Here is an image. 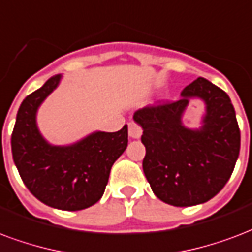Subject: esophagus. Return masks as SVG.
<instances>
[{
	"instance_id": "obj_1",
	"label": "esophagus",
	"mask_w": 252,
	"mask_h": 252,
	"mask_svg": "<svg viewBox=\"0 0 252 252\" xmlns=\"http://www.w3.org/2000/svg\"><path fill=\"white\" fill-rule=\"evenodd\" d=\"M128 135L131 138H134V139L141 138L142 128L139 127L135 122H130V124H128Z\"/></svg>"
}]
</instances>
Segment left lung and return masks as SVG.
<instances>
[{"label":"left lung","mask_w":252,"mask_h":252,"mask_svg":"<svg viewBox=\"0 0 252 252\" xmlns=\"http://www.w3.org/2000/svg\"><path fill=\"white\" fill-rule=\"evenodd\" d=\"M191 99L205 103L198 128L183 124ZM133 118L143 130L142 166L157 198L189 207L205 203L224 187L239 157L241 131L231 99L222 89L198 78L178 101L145 107Z\"/></svg>","instance_id":"1"}]
</instances>
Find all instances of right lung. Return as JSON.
<instances>
[{"label": "right lung", "instance_id": "right-lung-1", "mask_svg": "<svg viewBox=\"0 0 252 252\" xmlns=\"http://www.w3.org/2000/svg\"><path fill=\"white\" fill-rule=\"evenodd\" d=\"M62 74L47 79L29 94L17 113L11 154L25 186L53 209L78 211L101 199L111 166L127 147V125L119 131H93L70 145H53L37 125L39 106L61 83Z\"/></svg>", "mask_w": 252, "mask_h": 252}]
</instances>
